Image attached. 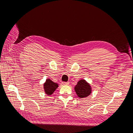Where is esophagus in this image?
I'll use <instances>...</instances> for the list:
<instances>
[{"label": "esophagus", "instance_id": "1", "mask_svg": "<svg viewBox=\"0 0 133 133\" xmlns=\"http://www.w3.org/2000/svg\"><path fill=\"white\" fill-rule=\"evenodd\" d=\"M69 82H63V83H62V84H63V85H69Z\"/></svg>", "mask_w": 133, "mask_h": 133}]
</instances>
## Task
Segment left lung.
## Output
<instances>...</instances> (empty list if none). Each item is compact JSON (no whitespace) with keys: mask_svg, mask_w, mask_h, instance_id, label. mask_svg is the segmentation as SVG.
Wrapping results in <instances>:
<instances>
[{"mask_svg":"<svg viewBox=\"0 0 133 133\" xmlns=\"http://www.w3.org/2000/svg\"><path fill=\"white\" fill-rule=\"evenodd\" d=\"M74 90L80 98H86L91 92V88L90 84L84 79L80 80L74 87Z\"/></svg>","mask_w":133,"mask_h":133,"instance_id":"8db88e82","label":"left lung"}]
</instances>
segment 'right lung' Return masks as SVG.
<instances>
[{
  "instance_id": "add662e5",
  "label": "right lung",
  "mask_w": 133,
  "mask_h": 133,
  "mask_svg": "<svg viewBox=\"0 0 133 133\" xmlns=\"http://www.w3.org/2000/svg\"><path fill=\"white\" fill-rule=\"evenodd\" d=\"M58 87V84L53 82L49 79H47L44 84V91L48 95H51Z\"/></svg>"
}]
</instances>
